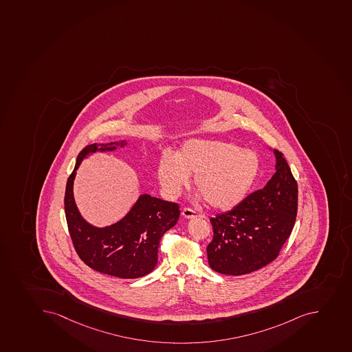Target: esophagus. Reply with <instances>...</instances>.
Returning a JSON list of instances; mask_svg holds the SVG:
<instances>
[{
    "label": "esophagus",
    "mask_w": 352,
    "mask_h": 352,
    "mask_svg": "<svg viewBox=\"0 0 352 352\" xmlns=\"http://www.w3.org/2000/svg\"><path fill=\"white\" fill-rule=\"evenodd\" d=\"M182 214H183V217L186 218V219H190V218L204 217L202 214H199L197 211L192 210L190 208H184L183 211H182Z\"/></svg>",
    "instance_id": "34e87169"
}]
</instances>
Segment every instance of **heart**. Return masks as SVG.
<instances>
[{
  "mask_svg": "<svg viewBox=\"0 0 352 352\" xmlns=\"http://www.w3.org/2000/svg\"><path fill=\"white\" fill-rule=\"evenodd\" d=\"M256 152L230 142L192 138L177 155L164 153L158 164V178L169 197H176L190 183L210 207L230 210L244 200L259 174Z\"/></svg>",
  "mask_w": 352,
  "mask_h": 352,
  "instance_id": "b5f03b06",
  "label": "heart"
}]
</instances>
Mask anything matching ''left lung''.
I'll use <instances>...</instances> for the list:
<instances>
[{
    "instance_id": "8db88e82",
    "label": "left lung",
    "mask_w": 352,
    "mask_h": 352,
    "mask_svg": "<svg viewBox=\"0 0 352 352\" xmlns=\"http://www.w3.org/2000/svg\"><path fill=\"white\" fill-rule=\"evenodd\" d=\"M276 173L266 186L232 210L210 218L209 266L225 275H244L276 259L292 233L298 212V184L282 152L274 150Z\"/></svg>"
}]
</instances>
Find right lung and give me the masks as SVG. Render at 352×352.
<instances>
[{
	"label": "right lung",
	"instance_id": "add662e5",
	"mask_svg": "<svg viewBox=\"0 0 352 352\" xmlns=\"http://www.w3.org/2000/svg\"><path fill=\"white\" fill-rule=\"evenodd\" d=\"M126 141L87 145L79 152L67 181L65 212L74 248L92 270L119 278H138L155 270L159 243L179 218V206L142 194L129 214L111 226H93L79 214L74 199V179L79 164L91 153L113 151Z\"/></svg>",
	"mask_w": 352,
	"mask_h": 352
}]
</instances>
